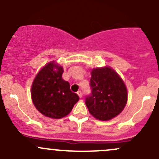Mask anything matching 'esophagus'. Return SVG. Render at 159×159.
<instances>
[{
    "mask_svg": "<svg viewBox=\"0 0 159 159\" xmlns=\"http://www.w3.org/2000/svg\"><path fill=\"white\" fill-rule=\"evenodd\" d=\"M77 94H78V95L79 96V98L82 97V93H81V91H78V92H77Z\"/></svg>",
    "mask_w": 159,
    "mask_h": 159,
    "instance_id": "34e87169",
    "label": "esophagus"
}]
</instances>
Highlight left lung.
Wrapping results in <instances>:
<instances>
[{
    "mask_svg": "<svg viewBox=\"0 0 159 159\" xmlns=\"http://www.w3.org/2000/svg\"><path fill=\"white\" fill-rule=\"evenodd\" d=\"M91 93L85 98L90 113L101 121H108L122 111L128 100L126 86L110 67L91 70Z\"/></svg>",
    "mask_w": 159,
    "mask_h": 159,
    "instance_id": "1",
    "label": "left lung"
}]
</instances>
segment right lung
Returning a JSON list of instances; mask_svg holds the SVG:
<instances>
[{"instance_id": "right-lung-1", "label": "right lung", "mask_w": 159, "mask_h": 159, "mask_svg": "<svg viewBox=\"0 0 159 159\" xmlns=\"http://www.w3.org/2000/svg\"><path fill=\"white\" fill-rule=\"evenodd\" d=\"M63 68L51 61L35 77L31 86L34 105L44 116L61 118L68 115L79 100L70 91V84L62 78Z\"/></svg>"}]
</instances>
